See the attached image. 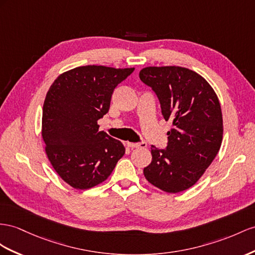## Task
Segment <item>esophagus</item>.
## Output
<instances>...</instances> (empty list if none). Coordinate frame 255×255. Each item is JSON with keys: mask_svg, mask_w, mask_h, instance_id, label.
<instances>
[{"mask_svg": "<svg viewBox=\"0 0 255 255\" xmlns=\"http://www.w3.org/2000/svg\"><path fill=\"white\" fill-rule=\"evenodd\" d=\"M146 142H140V143H131V142H127V146L130 148H136V147H146Z\"/></svg>", "mask_w": 255, "mask_h": 255, "instance_id": "34e87169", "label": "esophagus"}]
</instances>
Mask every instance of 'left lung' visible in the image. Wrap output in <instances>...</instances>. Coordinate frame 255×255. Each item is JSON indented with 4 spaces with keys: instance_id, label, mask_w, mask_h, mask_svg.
Segmentation results:
<instances>
[{
    "instance_id": "obj_1",
    "label": "left lung",
    "mask_w": 255,
    "mask_h": 255,
    "mask_svg": "<svg viewBox=\"0 0 255 255\" xmlns=\"http://www.w3.org/2000/svg\"><path fill=\"white\" fill-rule=\"evenodd\" d=\"M140 80L157 96L161 114L171 120L165 148L151 146L144 168L149 183L167 193L193 186L219 153L223 139L221 106L204 77L182 67H147Z\"/></svg>"
}]
</instances>
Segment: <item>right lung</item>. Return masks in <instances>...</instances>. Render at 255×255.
<instances>
[{
	"mask_svg": "<svg viewBox=\"0 0 255 255\" xmlns=\"http://www.w3.org/2000/svg\"><path fill=\"white\" fill-rule=\"evenodd\" d=\"M134 68L77 67L58 76L43 106L42 135L47 157L61 179L77 190L107 180L124 154L119 140L99 131L117 85Z\"/></svg>",
	"mask_w": 255,
	"mask_h": 255,
	"instance_id": "right-lung-1",
	"label": "right lung"
}]
</instances>
